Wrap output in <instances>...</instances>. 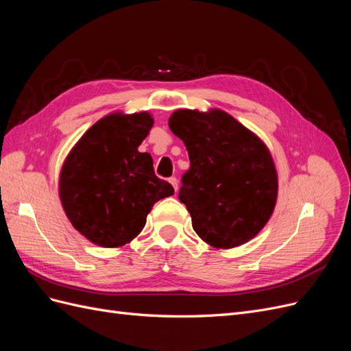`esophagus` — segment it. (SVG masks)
I'll list each match as a JSON object with an SVG mask.
<instances>
[{"label": "esophagus", "mask_w": 351, "mask_h": 351, "mask_svg": "<svg viewBox=\"0 0 351 351\" xmlns=\"http://www.w3.org/2000/svg\"><path fill=\"white\" fill-rule=\"evenodd\" d=\"M168 182L169 183H171L173 184V187H174V190H176V192H177V190H178V180L176 178V177H169V180H168Z\"/></svg>", "instance_id": "1"}]
</instances>
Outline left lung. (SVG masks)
<instances>
[{
    "label": "left lung",
    "mask_w": 351,
    "mask_h": 351,
    "mask_svg": "<svg viewBox=\"0 0 351 351\" xmlns=\"http://www.w3.org/2000/svg\"><path fill=\"white\" fill-rule=\"evenodd\" d=\"M169 130L189 152L190 168L178 197L196 234L217 249L252 240L269 221L278 196L271 152L228 112L177 110Z\"/></svg>",
    "instance_id": "left-lung-1"
}]
</instances>
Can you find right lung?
I'll use <instances>...</instances> for the list:
<instances>
[{
    "mask_svg": "<svg viewBox=\"0 0 351 351\" xmlns=\"http://www.w3.org/2000/svg\"><path fill=\"white\" fill-rule=\"evenodd\" d=\"M149 112H111L84 133L61 167L58 193L71 226L101 247H121L139 236L159 199L174 195L139 152Z\"/></svg>",
    "mask_w": 351,
    "mask_h": 351,
    "instance_id": "add662e5",
    "label": "right lung"
}]
</instances>
